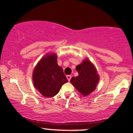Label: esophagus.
<instances>
[{
    "label": "esophagus",
    "mask_w": 133,
    "mask_h": 133,
    "mask_svg": "<svg viewBox=\"0 0 133 133\" xmlns=\"http://www.w3.org/2000/svg\"><path fill=\"white\" fill-rule=\"evenodd\" d=\"M67 78H68V81H70V80H71V75H67Z\"/></svg>",
    "instance_id": "obj_1"
}]
</instances>
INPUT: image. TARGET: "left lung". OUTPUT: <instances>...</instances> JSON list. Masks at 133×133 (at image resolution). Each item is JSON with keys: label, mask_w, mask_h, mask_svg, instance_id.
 Wrapping results in <instances>:
<instances>
[{"label": "left lung", "mask_w": 133, "mask_h": 133, "mask_svg": "<svg viewBox=\"0 0 133 133\" xmlns=\"http://www.w3.org/2000/svg\"><path fill=\"white\" fill-rule=\"evenodd\" d=\"M78 76L73 77L70 82L82 95H89L96 89L99 76L93 64L86 58L76 67Z\"/></svg>", "instance_id": "8db88e82"}]
</instances>
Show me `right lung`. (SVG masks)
<instances>
[{"mask_svg": "<svg viewBox=\"0 0 133 133\" xmlns=\"http://www.w3.org/2000/svg\"><path fill=\"white\" fill-rule=\"evenodd\" d=\"M68 81L62 68L57 64L56 54H47L44 56L33 71L35 88L45 97L55 96L62 85Z\"/></svg>", "mask_w": 133, "mask_h": 133, "instance_id": "obj_1", "label": "right lung"}]
</instances>
